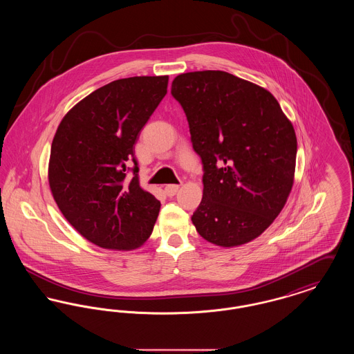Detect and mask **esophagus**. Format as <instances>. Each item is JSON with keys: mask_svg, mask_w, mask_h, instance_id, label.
Returning <instances> with one entry per match:
<instances>
[{"mask_svg": "<svg viewBox=\"0 0 354 354\" xmlns=\"http://www.w3.org/2000/svg\"><path fill=\"white\" fill-rule=\"evenodd\" d=\"M179 189V185H167L165 187V192L167 196H174Z\"/></svg>", "mask_w": 354, "mask_h": 354, "instance_id": "obj_1", "label": "esophagus"}]
</instances>
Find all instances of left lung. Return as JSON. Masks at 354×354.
<instances>
[{
  "instance_id": "8db88e82",
  "label": "left lung",
  "mask_w": 354,
  "mask_h": 354,
  "mask_svg": "<svg viewBox=\"0 0 354 354\" xmlns=\"http://www.w3.org/2000/svg\"><path fill=\"white\" fill-rule=\"evenodd\" d=\"M171 94L185 110L203 163L199 235L236 247L261 235L293 185L297 139L268 90L220 70L178 75Z\"/></svg>"
}]
</instances>
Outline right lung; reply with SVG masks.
Segmentation results:
<instances>
[{
	"label": "right lung",
	"mask_w": 354,
	"mask_h": 354,
	"mask_svg": "<svg viewBox=\"0 0 354 354\" xmlns=\"http://www.w3.org/2000/svg\"><path fill=\"white\" fill-rule=\"evenodd\" d=\"M167 84V75L104 84L77 103L54 135L53 198L68 223L98 247L135 250L151 235L160 202L139 185L134 145Z\"/></svg>",
	"instance_id": "add662e5"
}]
</instances>
